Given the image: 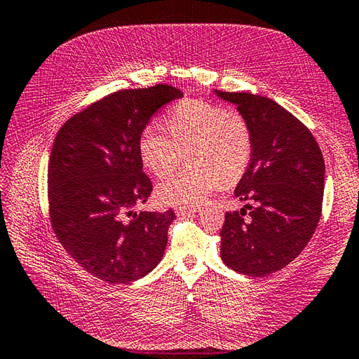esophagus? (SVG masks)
<instances>
[{
  "instance_id": "obj_1",
  "label": "esophagus",
  "mask_w": 359,
  "mask_h": 359,
  "mask_svg": "<svg viewBox=\"0 0 359 359\" xmlns=\"http://www.w3.org/2000/svg\"><path fill=\"white\" fill-rule=\"evenodd\" d=\"M201 207H175L177 215H189V212H199Z\"/></svg>"
}]
</instances>
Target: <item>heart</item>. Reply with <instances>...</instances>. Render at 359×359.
Instances as JSON below:
<instances>
[{"mask_svg":"<svg viewBox=\"0 0 359 359\" xmlns=\"http://www.w3.org/2000/svg\"><path fill=\"white\" fill-rule=\"evenodd\" d=\"M168 133L147 126L139 152L147 170L163 177L188 152L185 171L157 187L160 202L193 207L222 184L231 187L247 172L253 156V131L243 114L203 100H187L166 114Z\"/></svg>","mask_w":359,"mask_h":359,"instance_id":"1","label":"heart"}]
</instances>
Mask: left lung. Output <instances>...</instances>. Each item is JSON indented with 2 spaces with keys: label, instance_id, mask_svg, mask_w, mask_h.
<instances>
[{
  "label": "left lung",
  "instance_id": "obj_1",
  "mask_svg": "<svg viewBox=\"0 0 359 359\" xmlns=\"http://www.w3.org/2000/svg\"><path fill=\"white\" fill-rule=\"evenodd\" d=\"M215 94L238 106L253 131V156L234 189L236 199L245 205L225 215L220 257L241 274L266 276L294 261L316 230L324 157L307 126L271 98Z\"/></svg>",
  "mask_w": 359,
  "mask_h": 359
}]
</instances>
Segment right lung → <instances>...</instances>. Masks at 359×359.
Masks as SVG:
<instances>
[{
  "instance_id": "right-lung-1",
  "label": "right lung",
  "mask_w": 359,
  "mask_h": 359,
  "mask_svg": "<svg viewBox=\"0 0 359 359\" xmlns=\"http://www.w3.org/2000/svg\"><path fill=\"white\" fill-rule=\"evenodd\" d=\"M182 97L168 85L118 90L75 114L53 142L48 170L52 228L74 261L108 284L147 276L165 255L174 211H133L152 191L139 140L149 118Z\"/></svg>"
}]
</instances>
